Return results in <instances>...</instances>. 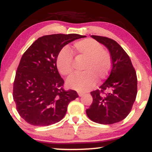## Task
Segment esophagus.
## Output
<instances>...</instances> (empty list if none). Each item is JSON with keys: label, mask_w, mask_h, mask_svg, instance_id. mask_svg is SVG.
<instances>
[{"label": "esophagus", "mask_w": 152, "mask_h": 152, "mask_svg": "<svg viewBox=\"0 0 152 152\" xmlns=\"http://www.w3.org/2000/svg\"><path fill=\"white\" fill-rule=\"evenodd\" d=\"M78 95L80 97H82L83 95H84V93H82V92H78Z\"/></svg>", "instance_id": "34e87169"}]
</instances>
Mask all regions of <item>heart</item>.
<instances>
[{"instance_id": "obj_1", "label": "heart", "mask_w": 152, "mask_h": 152, "mask_svg": "<svg viewBox=\"0 0 152 152\" xmlns=\"http://www.w3.org/2000/svg\"><path fill=\"white\" fill-rule=\"evenodd\" d=\"M75 51L86 57L83 66L84 72L74 74L67 80V86L78 91H86L95 86L96 80H102L109 75L112 68V58L102 45L93 39L77 41ZM57 67L63 75H69L73 70L72 53L68 47H64L58 53Z\"/></svg>"}]
</instances>
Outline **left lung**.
Listing matches in <instances>:
<instances>
[{"label": "left lung", "mask_w": 152, "mask_h": 152, "mask_svg": "<svg viewBox=\"0 0 152 152\" xmlns=\"http://www.w3.org/2000/svg\"><path fill=\"white\" fill-rule=\"evenodd\" d=\"M91 37L109 50L112 68L100 90L91 93L93 102L86 109L92 121L112 124L124 120L130 113L137 95V76L129 55L113 39L91 35ZM107 93L103 94V91Z\"/></svg>", "instance_id": "8db88e82"}]
</instances>
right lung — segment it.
<instances>
[{"label": "right lung", "instance_id": "obj_1", "mask_svg": "<svg viewBox=\"0 0 152 152\" xmlns=\"http://www.w3.org/2000/svg\"><path fill=\"white\" fill-rule=\"evenodd\" d=\"M86 37L77 34L43 36L25 52L16 72L13 98L20 117L34 126H48L63 119L68 104L78 97L64 91L58 72L59 52L72 41Z\"/></svg>", "mask_w": 152, "mask_h": 152}]
</instances>
